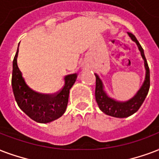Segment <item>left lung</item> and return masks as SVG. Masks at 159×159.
Masks as SVG:
<instances>
[{"label":"left lung","mask_w":159,"mask_h":159,"mask_svg":"<svg viewBox=\"0 0 159 159\" xmlns=\"http://www.w3.org/2000/svg\"><path fill=\"white\" fill-rule=\"evenodd\" d=\"M128 35L132 39V41L137 44L139 52L141 53L142 57L144 61L145 78L138 92L128 100H117L116 98H113L111 96H109L107 92L105 90L103 82L100 77L97 73H95V97L99 108L105 114L111 116V117H118V118L128 117L133 115V113H135L140 108V107L142 106V104L146 98L150 87L149 67H148L147 60L144 55L143 49L133 34L128 32Z\"/></svg>","instance_id":"1"}]
</instances>
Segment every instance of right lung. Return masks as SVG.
Instances as JSON below:
<instances>
[{
    "label": "right lung",
    "mask_w": 159,
    "mask_h": 159,
    "mask_svg": "<svg viewBox=\"0 0 159 159\" xmlns=\"http://www.w3.org/2000/svg\"><path fill=\"white\" fill-rule=\"evenodd\" d=\"M19 44L13 60L11 79L12 89L16 103L22 112L36 123H51L61 117L66 111L70 89L77 80V73L65 76L63 88L54 95L36 93L26 84L18 67Z\"/></svg>",
    "instance_id": "obj_1"
}]
</instances>
